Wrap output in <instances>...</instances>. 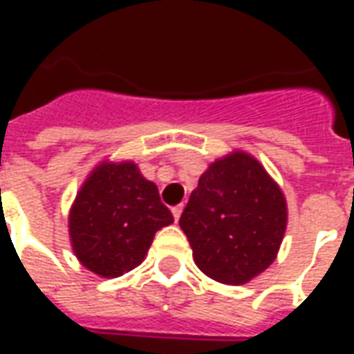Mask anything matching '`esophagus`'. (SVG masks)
Returning a JSON list of instances; mask_svg holds the SVG:
<instances>
[{"mask_svg":"<svg viewBox=\"0 0 354 354\" xmlns=\"http://www.w3.org/2000/svg\"><path fill=\"white\" fill-rule=\"evenodd\" d=\"M184 212V205H178V207H172V216H174V220H180V216Z\"/></svg>","mask_w":354,"mask_h":354,"instance_id":"obj_1","label":"esophagus"}]
</instances>
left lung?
Segmentation results:
<instances>
[{"instance_id": "8db88e82", "label": "left lung", "mask_w": 354, "mask_h": 354, "mask_svg": "<svg viewBox=\"0 0 354 354\" xmlns=\"http://www.w3.org/2000/svg\"><path fill=\"white\" fill-rule=\"evenodd\" d=\"M286 223L281 185L241 149L208 165L180 218L197 267L230 286L250 282L277 260Z\"/></svg>"}]
</instances>
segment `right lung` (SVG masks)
Returning <instances> with one entry per match:
<instances>
[{"label":"right lung","mask_w":354,"mask_h":354,"mask_svg":"<svg viewBox=\"0 0 354 354\" xmlns=\"http://www.w3.org/2000/svg\"><path fill=\"white\" fill-rule=\"evenodd\" d=\"M174 222L153 182L132 161H102L83 182L68 216L70 243L83 267L104 279L140 266L161 227Z\"/></svg>","instance_id":"1"}]
</instances>
